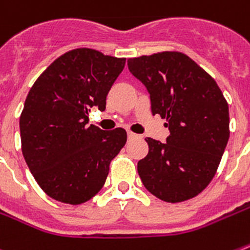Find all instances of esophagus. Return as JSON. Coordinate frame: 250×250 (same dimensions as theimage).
<instances>
[{
  "label": "esophagus",
  "instance_id": "obj_1",
  "mask_svg": "<svg viewBox=\"0 0 250 250\" xmlns=\"http://www.w3.org/2000/svg\"><path fill=\"white\" fill-rule=\"evenodd\" d=\"M127 136H128L129 140H131V138H136V137H138V135H136V133H133V132H131V131L127 132Z\"/></svg>",
  "mask_w": 250,
  "mask_h": 250
}]
</instances>
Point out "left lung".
Instances as JSON below:
<instances>
[{"mask_svg":"<svg viewBox=\"0 0 250 250\" xmlns=\"http://www.w3.org/2000/svg\"><path fill=\"white\" fill-rule=\"evenodd\" d=\"M128 68L147 87L152 115L170 131L165 144L145 138L148 154L137 164L142 183L165 202L190 200L215 177L225 151L228 102L213 77L182 52L128 58Z\"/></svg>","mask_w":250,"mask_h":250,"instance_id":"8db88e82","label":"left lung"}]
</instances>
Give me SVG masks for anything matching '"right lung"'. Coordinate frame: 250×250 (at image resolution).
Segmentation results:
<instances>
[{
    "instance_id": "obj_1",
    "label": "right lung",
    "mask_w": 250,
    "mask_h": 250,
    "mask_svg": "<svg viewBox=\"0 0 250 250\" xmlns=\"http://www.w3.org/2000/svg\"><path fill=\"white\" fill-rule=\"evenodd\" d=\"M125 64V58L76 48L54 60L31 86L20 114L21 151L50 198L81 205L105 183L127 132L87 127V113L94 105L105 109L106 95Z\"/></svg>"
}]
</instances>
